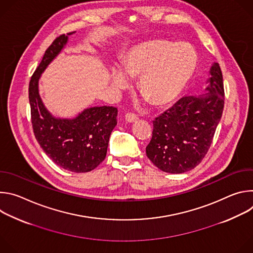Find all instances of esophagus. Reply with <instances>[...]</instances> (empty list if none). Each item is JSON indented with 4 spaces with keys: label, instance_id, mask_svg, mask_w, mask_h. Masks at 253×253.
<instances>
[{
    "label": "esophagus",
    "instance_id": "34e87169",
    "mask_svg": "<svg viewBox=\"0 0 253 253\" xmlns=\"http://www.w3.org/2000/svg\"><path fill=\"white\" fill-rule=\"evenodd\" d=\"M125 120L128 122V123H133L137 120V116L133 113H127L125 115Z\"/></svg>",
    "mask_w": 253,
    "mask_h": 253
}]
</instances>
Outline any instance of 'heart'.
<instances>
[{
	"label": "heart",
	"instance_id": "obj_1",
	"mask_svg": "<svg viewBox=\"0 0 253 253\" xmlns=\"http://www.w3.org/2000/svg\"><path fill=\"white\" fill-rule=\"evenodd\" d=\"M198 55L188 43L151 39L133 47L123 61L122 71L111 70V82L118 88L138 79L139 93L154 106L175 101L188 85L197 67Z\"/></svg>",
	"mask_w": 253,
	"mask_h": 253
}]
</instances>
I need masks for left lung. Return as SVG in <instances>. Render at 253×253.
<instances>
[{"label": "left lung", "mask_w": 253, "mask_h": 253, "mask_svg": "<svg viewBox=\"0 0 253 253\" xmlns=\"http://www.w3.org/2000/svg\"><path fill=\"white\" fill-rule=\"evenodd\" d=\"M207 92L185 96L153 121L146 155L160 170L183 173L207 154L222 116L224 88L218 63L210 69Z\"/></svg>", "instance_id": "obj_1"}]
</instances>
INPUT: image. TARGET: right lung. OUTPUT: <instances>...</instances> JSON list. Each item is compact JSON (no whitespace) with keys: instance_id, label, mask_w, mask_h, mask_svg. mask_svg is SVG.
<instances>
[{"instance_id":"right-lung-1","label":"right lung","mask_w":253,"mask_h":253,"mask_svg":"<svg viewBox=\"0 0 253 253\" xmlns=\"http://www.w3.org/2000/svg\"><path fill=\"white\" fill-rule=\"evenodd\" d=\"M73 33L59 36L46 50L31 78L29 101L34 134L44 152L63 169L83 173L95 169L105 159L118 110L113 106L92 107L73 119H61L46 109L39 95V79Z\"/></svg>"}]
</instances>
